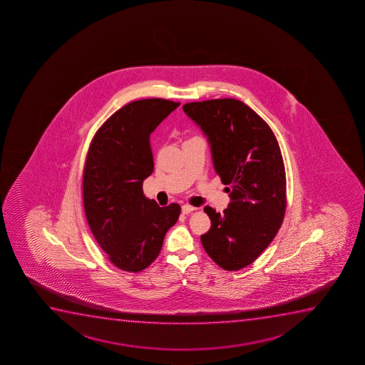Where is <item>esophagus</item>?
Listing matches in <instances>:
<instances>
[{
    "label": "esophagus",
    "instance_id": "obj_1",
    "mask_svg": "<svg viewBox=\"0 0 365 365\" xmlns=\"http://www.w3.org/2000/svg\"><path fill=\"white\" fill-rule=\"evenodd\" d=\"M194 210H195V207H194V206L189 205V204L182 205V212H183V214H190V212Z\"/></svg>",
    "mask_w": 365,
    "mask_h": 365
}]
</instances>
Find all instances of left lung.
Returning <instances> with one entry per match:
<instances>
[{
	"instance_id": "left-lung-1",
	"label": "left lung",
	"mask_w": 365,
	"mask_h": 365,
	"mask_svg": "<svg viewBox=\"0 0 365 365\" xmlns=\"http://www.w3.org/2000/svg\"><path fill=\"white\" fill-rule=\"evenodd\" d=\"M209 140L216 173L230 193L223 214L210 206L206 253L227 271L240 270L270 245L286 211V172L279 143L262 117L236 99L183 105Z\"/></svg>"
}]
</instances>
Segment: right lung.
<instances>
[{"label":"right lung","instance_id":"right-lung-1","mask_svg":"<svg viewBox=\"0 0 365 365\" xmlns=\"http://www.w3.org/2000/svg\"><path fill=\"white\" fill-rule=\"evenodd\" d=\"M178 106L165 99L129 103L91 140L83 172L84 210L95 240L120 270L150 265L180 216L178 204L160 207L143 193L154 171L150 134Z\"/></svg>","mask_w":365,"mask_h":365}]
</instances>
